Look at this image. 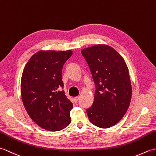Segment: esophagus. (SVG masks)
Wrapping results in <instances>:
<instances>
[{
    "label": "esophagus",
    "instance_id": "esophagus-1",
    "mask_svg": "<svg viewBox=\"0 0 156 156\" xmlns=\"http://www.w3.org/2000/svg\"><path fill=\"white\" fill-rule=\"evenodd\" d=\"M74 102L76 103V102H78V100H79V97H75V98H74Z\"/></svg>",
    "mask_w": 156,
    "mask_h": 156
}]
</instances>
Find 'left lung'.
<instances>
[{"mask_svg":"<svg viewBox=\"0 0 156 156\" xmlns=\"http://www.w3.org/2000/svg\"><path fill=\"white\" fill-rule=\"evenodd\" d=\"M90 68L96 90L87 109L89 121L101 128L117 124L130 105L132 88L127 66L111 46L97 45L81 51Z\"/></svg>","mask_w":156,"mask_h":156,"instance_id":"8db88e82","label":"left lung"}]
</instances>
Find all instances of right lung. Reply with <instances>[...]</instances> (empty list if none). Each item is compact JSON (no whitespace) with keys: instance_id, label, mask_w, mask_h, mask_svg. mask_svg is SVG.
Returning a JSON list of instances; mask_svg holds the SVG:
<instances>
[{"instance_id":"add662e5","label":"right lung","mask_w":156,"mask_h":156,"mask_svg":"<svg viewBox=\"0 0 156 156\" xmlns=\"http://www.w3.org/2000/svg\"><path fill=\"white\" fill-rule=\"evenodd\" d=\"M72 51H39L23 69L21 91L23 105L36 124L58 131L70 123L73 104L62 90V70Z\"/></svg>"}]
</instances>
